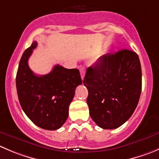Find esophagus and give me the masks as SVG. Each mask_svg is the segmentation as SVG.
<instances>
[{"label":"esophagus","instance_id":"obj_1","mask_svg":"<svg viewBox=\"0 0 159 159\" xmlns=\"http://www.w3.org/2000/svg\"><path fill=\"white\" fill-rule=\"evenodd\" d=\"M85 72H86V69L85 67H81V69H80V73H81V79H84V75H85Z\"/></svg>","mask_w":159,"mask_h":159}]
</instances>
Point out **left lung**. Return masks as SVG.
Masks as SVG:
<instances>
[{"instance_id": "1", "label": "left lung", "mask_w": 159, "mask_h": 159, "mask_svg": "<svg viewBox=\"0 0 159 159\" xmlns=\"http://www.w3.org/2000/svg\"><path fill=\"white\" fill-rule=\"evenodd\" d=\"M141 77L139 57L129 50L103 55L88 68L83 83L89 91V114L98 127L117 128L131 116L139 102Z\"/></svg>"}]
</instances>
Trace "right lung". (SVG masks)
<instances>
[{
	"instance_id": "add662e5",
	"label": "right lung",
	"mask_w": 159,
	"mask_h": 159,
	"mask_svg": "<svg viewBox=\"0 0 159 159\" xmlns=\"http://www.w3.org/2000/svg\"><path fill=\"white\" fill-rule=\"evenodd\" d=\"M36 47L34 41L20 60L16 75L18 99L25 113L35 125L55 130L67 120L75 89L82 81L78 69H67L59 64L47 75H35L28 61Z\"/></svg>"
}]
</instances>
